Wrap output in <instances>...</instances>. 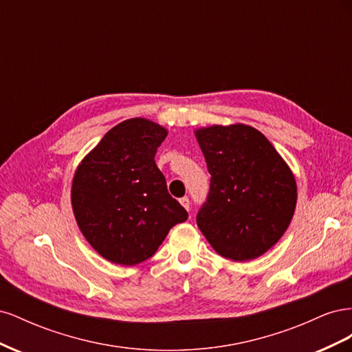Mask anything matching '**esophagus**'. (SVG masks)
I'll list each match as a JSON object with an SVG mask.
<instances>
[{"mask_svg": "<svg viewBox=\"0 0 352 352\" xmlns=\"http://www.w3.org/2000/svg\"><path fill=\"white\" fill-rule=\"evenodd\" d=\"M179 201H180V204H182V207H184L185 210H188V211H189V208H190L189 198H188V197H184V198H180Z\"/></svg>", "mask_w": 352, "mask_h": 352, "instance_id": "34e87169", "label": "esophagus"}]
</instances>
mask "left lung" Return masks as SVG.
<instances>
[{"label": "left lung", "mask_w": 352, "mask_h": 352, "mask_svg": "<svg viewBox=\"0 0 352 352\" xmlns=\"http://www.w3.org/2000/svg\"><path fill=\"white\" fill-rule=\"evenodd\" d=\"M210 192L197 214L202 235L221 257L250 261L278 242L294 217L296 182L289 166L248 124L195 131Z\"/></svg>", "instance_id": "obj_1"}]
</instances>
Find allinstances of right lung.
<instances>
[{"label": "right lung", "mask_w": 352, "mask_h": 352, "mask_svg": "<svg viewBox=\"0 0 352 352\" xmlns=\"http://www.w3.org/2000/svg\"><path fill=\"white\" fill-rule=\"evenodd\" d=\"M167 131L135 117L114 126L74 172L72 207L91 247L116 264L153 257L168 230L188 219L155 164Z\"/></svg>", "instance_id": "obj_1"}]
</instances>
